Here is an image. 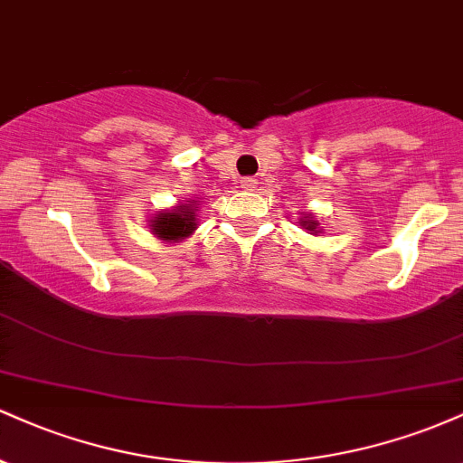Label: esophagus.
Listing matches in <instances>:
<instances>
[{"label": "esophagus", "mask_w": 463, "mask_h": 463, "mask_svg": "<svg viewBox=\"0 0 463 463\" xmlns=\"http://www.w3.org/2000/svg\"><path fill=\"white\" fill-rule=\"evenodd\" d=\"M257 184H259L257 178H252V176L241 180V189H246V191H254V189H257Z\"/></svg>", "instance_id": "esophagus-1"}]
</instances>
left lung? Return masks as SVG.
Returning <instances> with one entry per match:
<instances>
[{"label":"left lung","mask_w":463,"mask_h":463,"mask_svg":"<svg viewBox=\"0 0 463 463\" xmlns=\"http://www.w3.org/2000/svg\"><path fill=\"white\" fill-rule=\"evenodd\" d=\"M300 224H302V226H305V228H307V231H316V228H317V222H316V220H309V222H307V220H305V222H300Z\"/></svg>","instance_id":"left-lung-1"}]
</instances>
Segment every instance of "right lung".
<instances>
[{
	"label": "right lung",
	"mask_w": 463,
	"mask_h": 463,
	"mask_svg": "<svg viewBox=\"0 0 463 463\" xmlns=\"http://www.w3.org/2000/svg\"><path fill=\"white\" fill-rule=\"evenodd\" d=\"M195 211H198V206L184 204L178 206L174 213H161L152 222L154 235L167 239V241H176V239L191 235L195 231Z\"/></svg>",
	"instance_id": "1"
}]
</instances>
